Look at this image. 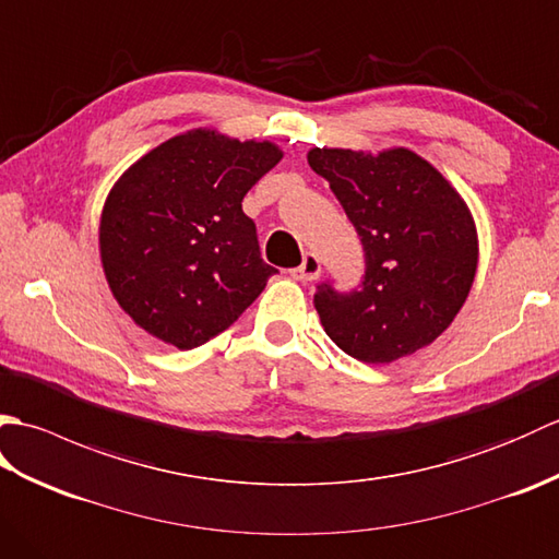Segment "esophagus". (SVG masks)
Returning a JSON list of instances; mask_svg holds the SVG:
<instances>
[{"instance_id":"obj_1","label":"esophagus","mask_w":559,"mask_h":559,"mask_svg":"<svg viewBox=\"0 0 559 559\" xmlns=\"http://www.w3.org/2000/svg\"><path fill=\"white\" fill-rule=\"evenodd\" d=\"M319 273H322V261H319V257L317 254H305L302 264L298 269H293L290 276L295 281H300V283H310V281L319 278Z\"/></svg>"}]
</instances>
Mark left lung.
I'll list each match as a JSON object with an SVG mask.
<instances>
[{
	"mask_svg": "<svg viewBox=\"0 0 559 559\" xmlns=\"http://www.w3.org/2000/svg\"><path fill=\"white\" fill-rule=\"evenodd\" d=\"M307 163L329 182L365 249L358 288L317 286L326 336L370 365L430 346L454 322L476 278L478 235L466 201L408 148L377 156L312 148Z\"/></svg>",
	"mask_w": 559,
	"mask_h": 559,
	"instance_id": "1",
	"label": "left lung"
}]
</instances>
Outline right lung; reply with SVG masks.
<instances>
[{"label":"right lung","instance_id":"right-lung-1","mask_svg":"<svg viewBox=\"0 0 559 559\" xmlns=\"http://www.w3.org/2000/svg\"><path fill=\"white\" fill-rule=\"evenodd\" d=\"M283 153L192 129L139 158L100 216L108 286L134 322L192 350L237 322L276 269L259 252L242 199Z\"/></svg>","mask_w":559,"mask_h":559}]
</instances>
